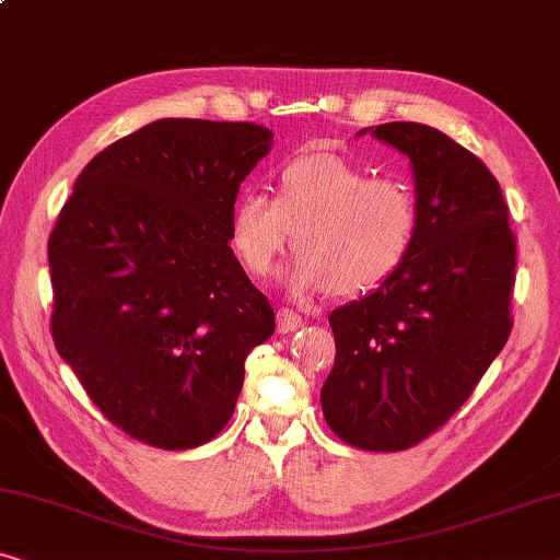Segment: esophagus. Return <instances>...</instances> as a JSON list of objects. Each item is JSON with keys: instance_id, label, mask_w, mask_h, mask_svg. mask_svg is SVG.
I'll list each match as a JSON object with an SVG mask.
<instances>
[{"instance_id": "1", "label": "esophagus", "mask_w": 560, "mask_h": 560, "mask_svg": "<svg viewBox=\"0 0 560 560\" xmlns=\"http://www.w3.org/2000/svg\"><path fill=\"white\" fill-rule=\"evenodd\" d=\"M304 325V319H302V314H296V312H291V310H279V314H277V329L281 335H289V332H296L299 327Z\"/></svg>"}]
</instances>
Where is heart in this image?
<instances>
[{"mask_svg": "<svg viewBox=\"0 0 560 560\" xmlns=\"http://www.w3.org/2000/svg\"><path fill=\"white\" fill-rule=\"evenodd\" d=\"M419 231L421 202L408 179L370 177L325 152L281 164L273 198L246 192L231 212V248L250 277H266L294 233L299 254L283 281L296 296L373 294L404 269Z\"/></svg>", "mask_w": 560, "mask_h": 560, "instance_id": "heart-1", "label": "heart"}]
</instances>
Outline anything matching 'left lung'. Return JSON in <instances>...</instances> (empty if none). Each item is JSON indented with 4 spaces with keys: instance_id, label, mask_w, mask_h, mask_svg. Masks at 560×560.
<instances>
[{
    "instance_id": "left-lung-1",
    "label": "left lung",
    "mask_w": 560,
    "mask_h": 560,
    "mask_svg": "<svg viewBox=\"0 0 560 560\" xmlns=\"http://www.w3.org/2000/svg\"><path fill=\"white\" fill-rule=\"evenodd\" d=\"M373 137L411 160L421 231L396 277L329 314L337 355L319 398L345 444L404 452L459 411L505 348L515 235L500 183L469 149L413 121Z\"/></svg>"
}]
</instances>
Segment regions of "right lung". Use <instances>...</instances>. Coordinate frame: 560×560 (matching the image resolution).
I'll list each match as a JSON object with an SVG mask.
<instances>
[{
  "mask_svg": "<svg viewBox=\"0 0 560 560\" xmlns=\"http://www.w3.org/2000/svg\"><path fill=\"white\" fill-rule=\"evenodd\" d=\"M273 133L160 119L85 164L47 243L52 342L131 439L192 448L231 421L273 310L233 256L238 187Z\"/></svg>",
  "mask_w": 560,
  "mask_h": 560,
  "instance_id": "right-lung-1",
  "label": "right lung"
}]
</instances>
